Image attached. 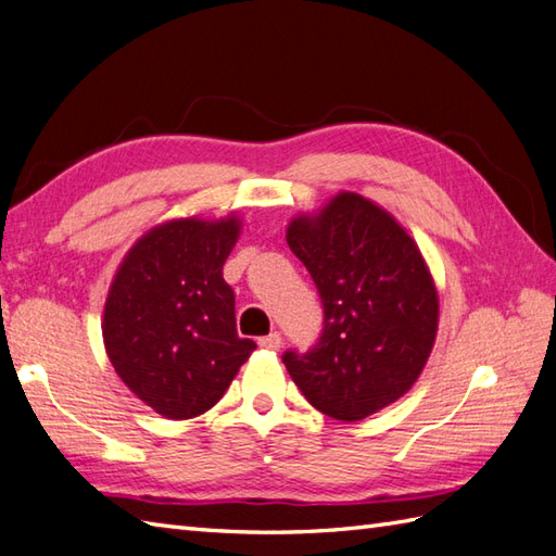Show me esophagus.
<instances>
[{
    "mask_svg": "<svg viewBox=\"0 0 556 556\" xmlns=\"http://www.w3.org/2000/svg\"><path fill=\"white\" fill-rule=\"evenodd\" d=\"M257 345L265 348V351H279V348H281V333H277V331L267 333V337L257 339Z\"/></svg>",
    "mask_w": 556,
    "mask_h": 556,
    "instance_id": "esophagus-1",
    "label": "esophagus"
}]
</instances>
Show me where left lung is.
Listing matches in <instances>:
<instances>
[{
    "instance_id": "obj_1",
    "label": "left lung",
    "mask_w": 556,
    "mask_h": 556,
    "mask_svg": "<svg viewBox=\"0 0 556 556\" xmlns=\"http://www.w3.org/2000/svg\"><path fill=\"white\" fill-rule=\"evenodd\" d=\"M287 241L325 317L307 353L281 355L295 386L341 421L395 403L417 381L438 329V295L417 243L357 193H339L315 219H293Z\"/></svg>"
}]
</instances>
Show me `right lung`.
<instances>
[{
    "label": "right lung",
    "instance_id": "1",
    "mask_svg": "<svg viewBox=\"0 0 556 556\" xmlns=\"http://www.w3.org/2000/svg\"><path fill=\"white\" fill-rule=\"evenodd\" d=\"M239 237L235 217L175 219L127 253L103 309L111 365L167 419L211 409L255 351L239 339L235 291L223 265Z\"/></svg>",
    "mask_w": 556,
    "mask_h": 556
}]
</instances>
